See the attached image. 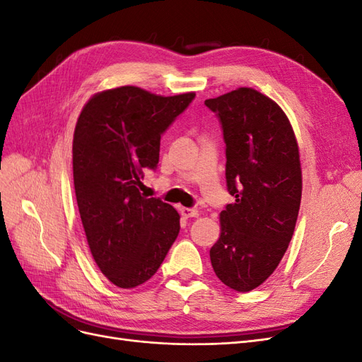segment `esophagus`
<instances>
[{
  "instance_id": "esophagus-1",
  "label": "esophagus",
  "mask_w": 362,
  "mask_h": 362,
  "mask_svg": "<svg viewBox=\"0 0 362 362\" xmlns=\"http://www.w3.org/2000/svg\"><path fill=\"white\" fill-rule=\"evenodd\" d=\"M180 213L182 217L185 218H190V217H196L198 216V211L192 210V208H185V206H180Z\"/></svg>"
}]
</instances>
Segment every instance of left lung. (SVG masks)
Wrapping results in <instances>:
<instances>
[{"label": "left lung", "mask_w": 362, "mask_h": 362, "mask_svg": "<svg viewBox=\"0 0 362 362\" xmlns=\"http://www.w3.org/2000/svg\"><path fill=\"white\" fill-rule=\"evenodd\" d=\"M226 145V187L235 198L221 213L211 266L225 286L257 288L288 247L302 198L294 131L282 108L250 87L206 100Z\"/></svg>", "instance_id": "obj_1"}]
</instances>
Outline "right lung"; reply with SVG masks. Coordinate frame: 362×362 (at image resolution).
Wrapping results in <instances>:
<instances>
[{
    "label": "right lung",
    "mask_w": 362,
    "mask_h": 362,
    "mask_svg": "<svg viewBox=\"0 0 362 362\" xmlns=\"http://www.w3.org/2000/svg\"><path fill=\"white\" fill-rule=\"evenodd\" d=\"M194 93L160 96L136 86L93 95L78 116L72 144L74 187L95 262L120 288L156 275L180 233V214L140 193L154 170L160 139Z\"/></svg>",
    "instance_id": "obj_1"
}]
</instances>
